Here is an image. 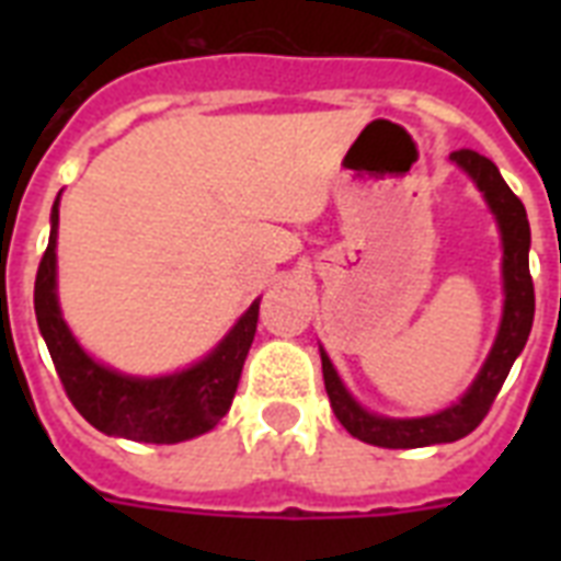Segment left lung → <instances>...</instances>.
<instances>
[{
    "label": "left lung",
    "mask_w": 561,
    "mask_h": 561,
    "mask_svg": "<svg viewBox=\"0 0 561 561\" xmlns=\"http://www.w3.org/2000/svg\"><path fill=\"white\" fill-rule=\"evenodd\" d=\"M451 160L478 183L489 209L495 211L501 241H504V317H501L495 346L466 396L451 408L422 419H387L360 408L337 378L329 355L320 350L325 392L332 401L334 416L352 436H358L360 443L378 445V448H425V445L454 443L471 434L489 413L515 358L522 355L524 343L530 337L536 290H533L530 276V220H527L524 203L506 186L495 162L486 160L483 153L462 148L451 153Z\"/></svg>",
    "instance_id": "left-lung-1"
}]
</instances>
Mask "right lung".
<instances>
[{"label": "right lung", "instance_id": "1", "mask_svg": "<svg viewBox=\"0 0 561 561\" xmlns=\"http://www.w3.org/2000/svg\"><path fill=\"white\" fill-rule=\"evenodd\" d=\"M57 201L51 206V236L34 282V311L75 410L101 434L125 436L134 443L174 445L211 431L227 416L238 390L259 323V299L206 358L183 373L134 378L104 367L78 346L57 306Z\"/></svg>", "mask_w": 561, "mask_h": 561}]
</instances>
